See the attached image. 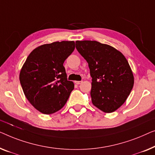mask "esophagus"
I'll use <instances>...</instances> for the list:
<instances>
[{
  "label": "esophagus",
  "mask_w": 155,
  "mask_h": 155,
  "mask_svg": "<svg viewBox=\"0 0 155 155\" xmlns=\"http://www.w3.org/2000/svg\"><path fill=\"white\" fill-rule=\"evenodd\" d=\"M82 82H83L82 81H75V84H77V85H79V84H81Z\"/></svg>",
  "instance_id": "1"
}]
</instances>
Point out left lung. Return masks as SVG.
<instances>
[{
  "label": "left lung",
  "mask_w": 155,
  "mask_h": 155,
  "mask_svg": "<svg viewBox=\"0 0 155 155\" xmlns=\"http://www.w3.org/2000/svg\"><path fill=\"white\" fill-rule=\"evenodd\" d=\"M76 48L88 63L92 103L111 113L123 104L134 84V77L123 54L114 47L95 41H77Z\"/></svg>",
  "instance_id": "left-lung-1"
}]
</instances>
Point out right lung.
<instances>
[{"mask_svg":"<svg viewBox=\"0 0 155 155\" xmlns=\"http://www.w3.org/2000/svg\"><path fill=\"white\" fill-rule=\"evenodd\" d=\"M75 48L74 41H57L41 45L27 57L19 73V81L27 99L45 114L61 110L74 84L67 78L63 66Z\"/></svg>","mask_w":155,"mask_h":155,"instance_id":"1","label":"right lung"}]
</instances>
